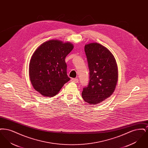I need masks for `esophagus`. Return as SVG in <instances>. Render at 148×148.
<instances>
[{
  "label": "esophagus",
  "mask_w": 148,
  "mask_h": 148,
  "mask_svg": "<svg viewBox=\"0 0 148 148\" xmlns=\"http://www.w3.org/2000/svg\"><path fill=\"white\" fill-rule=\"evenodd\" d=\"M71 82L77 83V82H79V79L77 78H73L71 79Z\"/></svg>",
  "instance_id": "esophagus-1"
}]
</instances>
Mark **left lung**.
I'll list each match as a JSON object with an SVG mask.
<instances>
[{"mask_svg": "<svg viewBox=\"0 0 148 148\" xmlns=\"http://www.w3.org/2000/svg\"><path fill=\"white\" fill-rule=\"evenodd\" d=\"M84 50L89 69V82L83 88L82 97L86 103L97 105L114 91L118 78L117 64L110 51L100 44H86Z\"/></svg>", "mask_w": 148, "mask_h": 148, "instance_id": "left-lung-1", "label": "left lung"}]
</instances>
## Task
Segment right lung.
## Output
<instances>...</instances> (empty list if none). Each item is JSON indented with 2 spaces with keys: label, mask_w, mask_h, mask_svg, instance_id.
Masks as SVG:
<instances>
[{
  "label": "right lung",
  "mask_w": 148,
  "mask_h": 148,
  "mask_svg": "<svg viewBox=\"0 0 148 148\" xmlns=\"http://www.w3.org/2000/svg\"><path fill=\"white\" fill-rule=\"evenodd\" d=\"M73 49L69 42L51 40L35 50L29 64V77L33 86L45 97L56 95L70 80L65 58Z\"/></svg>",
  "instance_id": "obj_1"
}]
</instances>
